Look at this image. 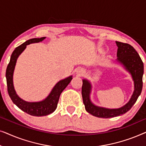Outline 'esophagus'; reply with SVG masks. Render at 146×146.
<instances>
[{"label": "esophagus", "instance_id": "1", "mask_svg": "<svg viewBox=\"0 0 146 146\" xmlns=\"http://www.w3.org/2000/svg\"><path fill=\"white\" fill-rule=\"evenodd\" d=\"M84 72V71L82 70H80L79 71V73L81 74H83Z\"/></svg>", "mask_w": 146, "mask_h": 146}]
</instances>
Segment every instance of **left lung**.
Listing matches in <instances>:
<instances>
[{
    "label": "left lung",
    "mask_w": 146,
    "mask_h": 146,
    "mask_svg": "<svg viewBox=\"0 0 146 146\" xmlns=\"http://www.w3.org/2000/svg\"><path fill=\"white\" fill-rule=\"evenodd\" d=\"M117 46L116 60L123 66L131 75L134 83V91L126 104L117 109H109L94 104L90 100L92 85L86 79H84L82 87V95L85 109L90 114L98 117L110 118L126 113L137 101L142 90L143 64L140 56L133 46L127 43L115 42Z\"/></svg>",
    "instance_id": "left-lung-1"
}]
</instances>
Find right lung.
<instances>
[{"label":"right lung","mask_w":146,"mask_h":146,"mask_svg":"<svg viewBox=\"0 0 146 146\" xmlns=\"http://www.w3.org/2000/svg\"><path fill=\"white\" fill-rule=\"evenodd\" d=\"M46 37L40 38H32L26 41L19 46L17 47L13 51L11 56L9 64H8L6 71L7 89L9 96L15 104L25 112L34 116H44L54 112L56 109L60 96L72 79V76L60 80L52 90L49 95L43 100L35 102H30L21 99L17 94L13 85V74L17 60L19 55L25 50L27 45L32 43H36L42 42Z\"/></svg>","instance_id":"1"}]
</instances>
